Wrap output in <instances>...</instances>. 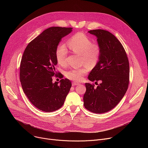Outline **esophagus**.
<instances>
[{"mask_svg":"<svg viewBox=\"0 0 148 148\" xmlns=\"http://www.w3.org/2000/svg\"><path fill=\"white\" fill-rule=\"evenodd\" d=\"M79 82H75V81H74L72 82V86H78L79 85Z\"/></svg>","mask_w":148,"mask_h":148,"instance_id":"esophagus-1","label":"esophagus"}]
</instances>
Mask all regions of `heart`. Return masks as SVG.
<instances>
[{
	"label": "heart",
	"instance_id": "heart-1",
	"mask_svg": "<svg viewBox=\"0 0 148 148\" xmlns=\"http://www.w3.org/2000/svg\"><path fill=\"white\" fill-rule=\"evenodd\" d=\"M68 46L74 53L81 55V62L91 67L95 66L98 62L101 48L99 45L92 43V41L85 34L77 33L73 35L68 41ZM68 54L67 49L64 44H60L56 50V58L58 64L63 66L66 63ZM88 70L86 67L70 69L66 71V77L73 81H79Z\"/></svg>",
	"mask_w": 148,
	"mask_h": 148
}]
</instances>
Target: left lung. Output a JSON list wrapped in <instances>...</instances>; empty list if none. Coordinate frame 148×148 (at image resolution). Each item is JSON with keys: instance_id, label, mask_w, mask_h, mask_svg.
<instances>
[{"instance_id": "8db88e82", "label": "left lung", "mask_w": 148, "mask_h": 148, "mask_svg": "<svg viewBox=\"0 0 148 148\" xmlns=\"http://www.w3.org/2000/svg\"><path fill=\"white\" fill-rule=\"evenodd\" d=\"M96 36L101 54L88 79L100 81L97 87L86 83L84 105L88 111L102 114L110 111L120 102L128 88L130 64L123 47L116 37L102 29L88 32Z\"/></svg>"}]
</instances>
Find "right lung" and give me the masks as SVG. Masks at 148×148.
Wrapping results in <instances>:
<instances>
[{"mask_svg":"<svg viewBox=\"0 0 148 148\" xmlns=\"http://www.w3.org/2000/svg\"><path fill=\"white\" fill-rule=\"evenodd\" d=\"M72 29L50 27L30 42L23 53L20 67L21 84L29 101L41 111L50 112L60 108L71 87L70 79L62 78L54 83L52 77L56 75V48Z\"/></svg>","mask_w":148,"mask_h":148,"instance_id":"right-lung-1","label":"right lung"}]
</instances>
